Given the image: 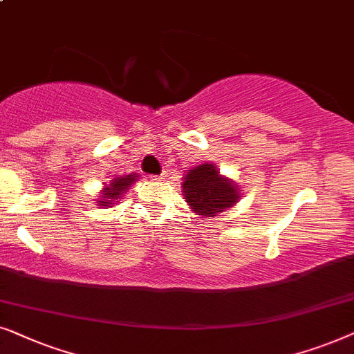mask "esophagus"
Returning <instances> with one entry per match:
<instances>
[{
    "label": "esophagus",
    "instance_id": "esophagus-1",
    "mask_svg": "<svg viewBox=\"0 0 354 354\" xmlns=\"http://www.w3.org/2000/svg\"><path fill=\"white\" fill-rule=\"evenodd\" d=\"M152 180H155V181H163V180H165V173H162V174H153Z\"/></svg>",
    "mask_w": 354,
    "mask_h": 354
}]
</instances>
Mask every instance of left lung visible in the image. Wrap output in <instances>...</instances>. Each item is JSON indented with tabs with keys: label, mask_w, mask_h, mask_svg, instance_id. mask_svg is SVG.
Listing matches in <instances>:
<instances>
[{
	"label": "left lung",
	"mask_w": 354,
	"mask_h": 354,
	"mask_svg": "<svg viewBox=\"0 0 354 354\" xmlns=\"http://www.w3.org/2000/svg\"><path fill=\"white\" fill-rule=\"evenodd\" d=\"M183 192L187 204L202 216H215L218 212L236 204L239 199L238 187L220 176L218 169L210 163L199 165L187 171Z\"/></svg>",
	"instance_id": "1"
}]
</instances>
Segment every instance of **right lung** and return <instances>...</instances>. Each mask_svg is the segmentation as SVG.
I'll list each match as a JSON object with an SVG mask.
<instances>
[{"instance_id":"right-lung-1","label":"right lung","mask_w":354,"mask_h":354,"mask_svg":"<svg viewBox=\"0 0 354 354\" xmlns=\"http://www.w3.org/2000/svg\"><path fill=\"white\" fill-rule=\"evenodd\" d=\"M136 181H138V178H136L134 174H128V176L124 178H116V180H113L111 185L103 191V199L98 201V204L110 207L113 204L111 199H118L121 192L128 189V187Z\"/></svg>"}]
</instances>
